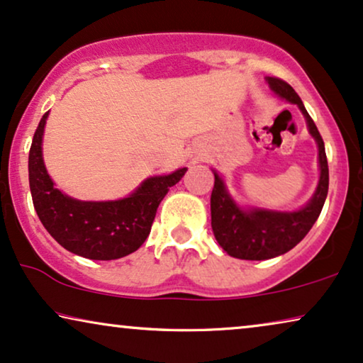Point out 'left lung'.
I'll list each match as a JSON object with an SVG mask.
<instances>
[{
    "label": "left lung",
    "mask_w": 363,
    "mask_h": 363,
    "mask_svg": "<svg viewBox=\"0 0 363 363\" xmlns=\"http://www.w3.org/2000/svg\"><path fill=\"white\" fill-rule=\"evenodd\" d=\"M269 87L277 96L297 104L304 113L311 135L319 145L320 178L312 200L299 211L279 213L269 210L242 211L228 195L225 183L215 173V186L211 191V228L216 241L228 255L238 259L262 261L291 251L304 240L324 206L329 191V165H327L324 140L314 121L307 113L301 97L286 81L267 77Z\"/></svg>",
    "instance_id": "left-lung-1"
}]
</instances>
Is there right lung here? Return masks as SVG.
<instances>
[{
	"mask_svg": "<svg viewBox=\"0 0 363 363\" xmlns=\"http://www.w3.org/2000/svg\"><path fill=\"white\" fill-rule=\"evenodd\" d=\"M48 113L34 132L28 163L33 205L43 226L62 247L87 259L111 261L137 251L150 235L157 208L168 188L182 180L186 168L147 178L123 200H74L54 186L44 167L41 143Z\"/></svg>",
	"mask_w": 363,
	"mask_h": 363,
	"instance_id": "right-lung-1",
	"label": "right lung"
}]
</instances>
